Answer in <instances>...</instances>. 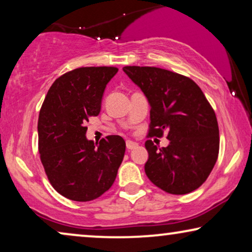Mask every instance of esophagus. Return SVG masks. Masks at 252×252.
Wrapping results in <instances>:
<instances>
[{
    "instance_id": "1",
    "label": "esophagus",
    "mask_w": 252,
    "mask_h": 252,
    "mask_svg": "<svg viewBox=\"0 0 252 252\" xmlns=\"http://www.w3.org/2000/svg\"><path fill=\"white\" fill-rule=\"evenodd\" d=\"M139 144H137L136 142H134V141H130V140H127L126 141V148L128 150H132L134 149V148H136Z\"/></svg>"
}]
</instances>
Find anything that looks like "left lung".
<instances>
[{
  "label": "left lung",
  "instance_id": "left-lung-1",
  "mask_svg": "<svg viewBox=\"0 0 252 252\" xmlns=\"http://www.w3.org/2000/svg\"><path fill=\"white\" fill-rule=\"evenodd\" d=\"M150 105V136L167 133V147L146 142L144 171L158 188L173 195L197 189L211 173L219 153L216 113L191 79L159 67L125 66Z\"/></svg>",
  "mask_w": 252,
  "mask_h": 252
}]
</instances>
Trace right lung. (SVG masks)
Listing matches in <instances>:
<instances>
[{
  "mask_svg": "<svg viewBox=\"0 0 252 252\" xmlns=\"http://www.w3.org/2000/svg\"><path fill=\"white\" fill-rule=\"evenodd\" d=\"M117 72L106 66L67 72L55 80L40 110L41 161L56 191L72 201H93L109 190L124 159L122 136L110 135L94 144L85 126L101 111L105 87Z\"/></svg>",
  "mask_w": 252,
  "mask_h": 252,
  "instance_id": "add662e5",
  "label": "right lung"
}]
</instances>
